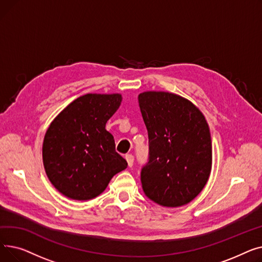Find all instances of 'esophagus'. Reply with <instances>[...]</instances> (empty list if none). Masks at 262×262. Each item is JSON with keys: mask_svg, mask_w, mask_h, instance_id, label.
Wrapping results in <instances>:
<instances>
[{"mask_svg": "<svg viewBox=\"0 0 262 262\" xmlns=\"http://www.w3.org/2000/svg\"><path fill=\"white\" fill-rule=\"evenodd\" d=\"M125 159H126V161H127V164H128V167H133V164H134V156L132 155V154H128V155H126L125 156Z\"/></svg>", "mask_w": 262, "mask_h": 262, "instance_id": "1", "label": "esophagus"}]
</instances>
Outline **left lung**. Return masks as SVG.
<instances>
[{"instance_id": "1", "label": "left lung", "mask_w": 262, "mask_h": 262, "mask_svg": "<svg viewBox=\"0 0 262 262\" xmlns=\"http://www.w3.org/2000/svg\"><path fill=\"white\" fill-rule=\"evenodd\" d=\"M148 135V161L141 170L145 195L164 207L194 200L207 183L212 163L209 126L190 101L163 91L138 96Z\"/></svg>"}]
</instances>
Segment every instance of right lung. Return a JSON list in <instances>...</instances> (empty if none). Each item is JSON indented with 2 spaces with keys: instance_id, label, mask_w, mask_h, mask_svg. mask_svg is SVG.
I'll use <instances>...</instances> for the list:
<instances>
[{
  "instance_id": "1",
  "label": "right lung",
  "mask_w": 262,
  "mask_h": 262,
  "mask_svg": "<svg viewBox=\"0 0 262 262\" xmlns=\"http://www.w3.org/2000/svg\"><path fill=\"white\" fill-rule=\"evenodd\" d=\"M119 93H88L69 104L48 128L42 146L46 173L64 196L88 201L100 195L127 162L116 152L107 121L120 107Z\"/></svg>"
}]
</instances>
